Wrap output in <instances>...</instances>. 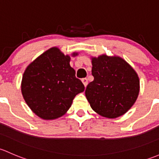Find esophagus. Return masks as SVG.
I'll list each match as a JSON object with an SVG mask.
<instances>
[{"label": "esophagus", "instance_id": "obj_1", "mask_svg": "<svg viewBox=\"0 0 159 159\" xmlns=\"http://www.w3.org/2000/svg\"><path fill=\"white\" fill-rule=\"evenodd\" d=\"M82 83H83V85H84V86L86 87V86H87L88 84V80L86 78H83V79H82Z\"/></svg>", "mask_w": 159, "mask_h": 159}]
</instances>
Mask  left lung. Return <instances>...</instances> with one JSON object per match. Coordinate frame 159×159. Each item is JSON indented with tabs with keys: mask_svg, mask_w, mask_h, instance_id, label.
Segmentation results:
<instances>
[{
	"mask_svg": "<svg viewBox=\"0 0 159 159\" xmlns=\"http://www.w3.org/2000/svg\"><path fill=\"white\" fill-rule=\"evenodd\" d=\"M93 82L85 94L92 109L103 117L115 119L133 106L139 93V79L134 69L119 57H92Z\"/></svg>",
	"mask_w": 159,
	"mask_h": 159,
	"instance_id": "left-lung-1",
	"label": "left lung"
}]
</instances>
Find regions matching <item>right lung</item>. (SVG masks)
<instances>
[{"instance_id": "1", "label": "right lung", "mask_w": 159, "mask_h": 159, "mask_svg": "<svg viewBox=\"0 0 159 159\" xmlns=\"http://www.w3.org/2000/svg\"><path fill=\"white\" fill-rule=\"evenodd\" d=\"M70 61V56L52 47L24 71L21 82L23 97L41 119L51 120L61 117L70 108L75 96L84 91V85L76 77Z\"/></svg>"}]
</instances>
